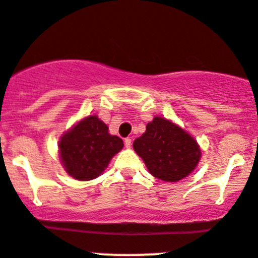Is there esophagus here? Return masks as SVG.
Returning a JSON list of instances; mask_svg holds the SVG:
<instances>
[{"mask_svg":"<svg viewBox=\"0 0 258 258\" xmlns=\"http://www.w3.org/2000/svg\"><path fill=\"white\" fill-rule=\"evenodd\" d=\"M131 145H132L131 139H130V137L124 139V146H126V148H131Z\"/></svg>","mask_w":258,"mask_h":258,"instance_id":"1","label":"esophagus"}]
</instances>
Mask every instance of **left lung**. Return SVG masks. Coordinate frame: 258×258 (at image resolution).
Returning a JSON list of instances; mask_svg holds the SVG:
<instances>
[{"mask_svg":"<svg viewBox=\"0 0 258 258\" xmlns=\"http://www.w3.org/2000/svg\"><path fill=\"white\" fill-rule=\"evenodd\" d=\"M134 150L158 179L178 182L196 168L201 156L194 137L165 118L155 117L137 137Z\"/></svg>","mask_w":258,"mask_h":258,"instance_id":"obj_1","label":"left lung"}]
</instances>
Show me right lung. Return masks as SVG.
<instances>
[{
    "instance_id": "right-lung-1",
    "label": "right lung",
    "mask_w": 258,
    "mask_h": 258,
    "mask_svg": "<svg viewBox=\"0 0 258 258\" xmlns=\"http://www.w3.org/2000/svg\"><path fill=\"white\" fill-rule=\"evenodd\" d=\"M122 148V139L109 135L107 124L96 115L84 118L59 141L62 164L79 180H90L102 174Z\"/></svg>"
}]
</instances>
